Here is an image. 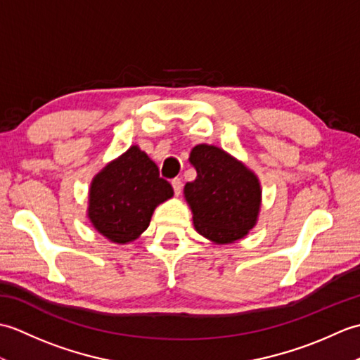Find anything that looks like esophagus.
Listing matches in <instances>:
<instances>
[{
  "label": "esophagus",
  "mask_w": 360,
  "mask_h": 360,
  "mask_svg": "<svg viewBox=\"0 0 360 360\" xmlns=\"http://www.w3.org/2000/svg\"><path fill=\"white\" fill-rule=\"evenodd\" d=\"M172 186H173V190H174V195L179 196L181 192H182V181L179 178H174L172 181Z\"/></svg>",
  "instance_id": "34e87169"
}]
</instances>
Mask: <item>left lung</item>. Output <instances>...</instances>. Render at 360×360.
<instances>
[{"mask_svg": "<svg viewBox=\"0 0 360 360\" xmlns=\"http://www.w3.org/2000/svg\"><path fill=\"white\" fill-rule=\"evenodd\" d=\"M188 160L196 179L186 184L184 198L196 232L215 244L243 240L257 226L262 210L258 176L215 145H195Z\"/></svg>", "mask_w": 360, "mask_h": 360, "instance_id": "8db88e82", "label": "left lung"}]
</instances>
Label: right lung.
<instances>
[{
	"label": "right lung",
	"instance_id": "obj_1",
	"mask_svg": "<svg viewBox=\"0 0 360 360\" xmlns=\"http://www.w3.org/2000/svg\"><path fill=\"white\" fill-rule=\"evenodd\" d=\"M172 196L158 165L139 145H131L91 181L86 217L106 240L128 244L147 231L153 212Z\"/></svg>",
	"mask_w": 360,
	"mask_h": 360
}]
</instances>
